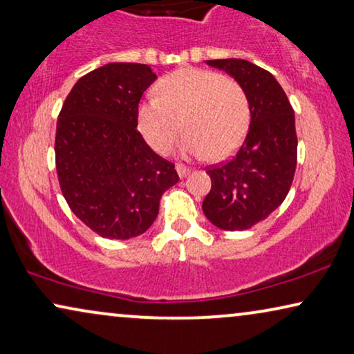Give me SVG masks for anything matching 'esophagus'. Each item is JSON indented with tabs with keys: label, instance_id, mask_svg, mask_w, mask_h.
Returning <instances> with one entry per match:
<instances>
[{
	"label": "esophagus",
	"instance_id": "obj_1",
	"mask_svg": "<svg viewBox=\"0 0 354 354\" xmlns=\"http://www.w3.org/2000/svg\"><path fill=\"white\" fill-rule=\"evenodd\" d=\"M176 171H178V176L183 179V178H186L189 173H191V168H187L184 165H176Z\"/></svg>",
	"mask_w": 354,
	"mask_h": 354
}]
</instances>
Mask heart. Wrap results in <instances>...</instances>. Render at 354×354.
Masks as SVG:
<instances>
[{"label":"heart","mask_w":354,"mask_h":354,"mask_svg":"<svg viewBox=\"0 0 354 354\" xmlns=\"http://www.w3.org/2000/svg\"><path fill=\"white\" fill-rule=\"evenodd\" d=\"M158 97L138 107V128L157 153H168L181 129L184 156L207 153L212 160L232 156L250 125L247 94L232 80L203 68H181L158 83ZM183 125H180V122Z\"/></svg>","instance_id":"1"}]
</instances>
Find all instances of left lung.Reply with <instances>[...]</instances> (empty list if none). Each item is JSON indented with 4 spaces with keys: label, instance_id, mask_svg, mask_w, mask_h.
Listing matches in <instances>:
<instances>
[{
    "label": "left lung",
    "instance_id": "8db88e82",
    "mask_svg": "<svg viewBox=\"0 0 354 354\" xmlns=\"http://www.w3.org/2000/svg\"><path fill=\"white\" fill-rule=\"evenodd\" d=\"M245 91L250 127L236 156L208 170L212 189L203 215L225 231H243L266 220L287 197L297 168L295 115L277 80L245 59H216Z\"/></svg>",
    "mask_w": 354,
    "mask_h": 354
}]
</instances>
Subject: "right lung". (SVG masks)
<instances>
[{
	"instance_id": "obj_1",
	"label": "right lung",
	"mask_w": 354,
	"mask_h": 354,
	"mask_svg": "<svg viewBox=\"0 0 354 354\" xmlns=\"http://www.w3.org/2000/svg\"><path fill=\"white\" fill-rule=\"evenodd\" d=\"M156 80L146 64H106L73 84L59 113V184L71 210L101 237L146 232L163 192L179 181L136 129L138 104Z\"/></svg>"
}]
</instances>
